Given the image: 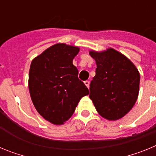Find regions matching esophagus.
I'll return each instance as SVG.
<instances>
[{
  "label": "esophagus",
  "instance_id": "1",
  "mask_svg": "<svg viewBox=\"0 0 156 156\" xmlns=\"http://www.w3.org/2000/svg\"><path fill=\"white\" fill-rule=\"evenodd\" d=\"M84 84L86 85L87 87H89V86H90V81H88V80L84 81Z\"/></svg>",
  "mask_w": 156,
  "mask_h": 156
}]
</instances>
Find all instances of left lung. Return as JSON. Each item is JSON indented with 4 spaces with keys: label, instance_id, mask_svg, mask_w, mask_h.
Listing matches in <instances>:
<instances>
[{
    "label": "left lung",
    "instance_id": "1",
    "mask_svg": "<svg viewBox=\"0 0 156 156\" xmlns=\"http://www.w3.org/2000/svg\"><path fill=\"white\" fill-rule=\"evenodd\" d=\"M89 54L97 64L96 75L90 84V98L103 118L121 119L138 97V70L126 56L112 48L101 52L90 51Z\"/></svg>",
    "mask_w": 156,
    "mask_h": 156
}]
</instances>
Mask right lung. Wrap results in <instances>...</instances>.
<instances>
[{
  "instance_id": "right-lung-1",
  "label": "right lung",
  "mask_w": 156,
  "mask_h": 156,
  "mask_svg": "<svg viewBox=\"0 0 156 156\" xmlns=\"http://www.w3.org/2000/svg\"><path fill=\"white\" fill-rule=\"evenodd\" d=\"M78 47L56 44L32 61L29 73L30 97L46 120L63 124L73 114L81 98L89 90L78 78L73 60Z\"/></svg>"
}]
</instances>
